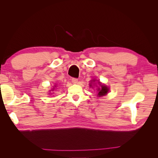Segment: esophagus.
<instances>
[{"instance_id": "esophagus-1", "label": "esophagus", "mask_w": 158, "mask_h": 158, "mask_svg": "<svg viewBox=\"0 0 158 158\" xmlns=\"http://www.w3.org/2000/svg\"><path fill=\"white\" fill-rule=\"evenodd\" d=\"M72 82H73V84H76L78 82V79L75 78H72Z\"/></svg>"}]
</instances>
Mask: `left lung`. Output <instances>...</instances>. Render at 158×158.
Masks as SVG:
<instances>
[{
  "label": "left lung",
  "instance_id": "1",
  "mask_svg": "<svg viewBox=\"0 0 158 158\" xmlns=\"http://www.w3.org/2000/svg\"><path fill=\"white\" fill-rule=\"evenodd\" d=\"M99 84H100V85H101V88H98V91L99 92L98 95L99 97L103 96V95H106L107 94V92H109V88H108V87L106 86V85H103L100 82H99ZM90 86H92V85H90Z\"/></svg>",
  "mask_w": 158,
  "mask_h": 158
}]
</instances>
